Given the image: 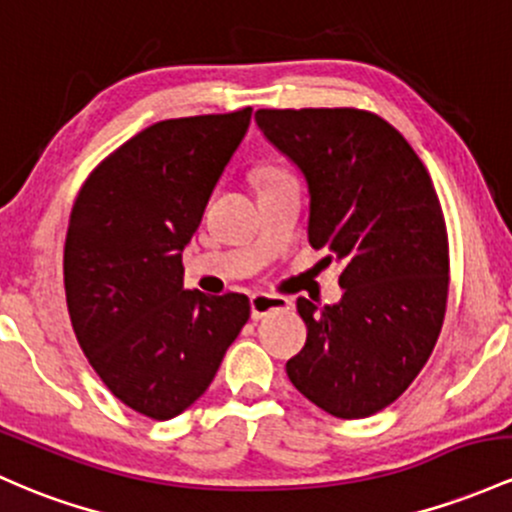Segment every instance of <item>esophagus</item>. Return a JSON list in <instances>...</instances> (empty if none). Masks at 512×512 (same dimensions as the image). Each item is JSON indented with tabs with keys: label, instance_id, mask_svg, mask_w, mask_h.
Here are the masks:
<instances>
[{
	"label": "esophagus",
	"instance_id": "obj_1",
	"mask_svg": "<svg viewBox=\"0 0 512 512\" xmlns=\"http://www.w3.org/2000/svg\"><path fill=\"white\" fill-rule=\"evenodd\" d=\"M279 308H289V299L277 294H252L250 296V313L252 320L265 318L267 313L279 311Z\"/></svg>",
	"mask_w": 512,
	"mask_h": 512
}]
</instances>
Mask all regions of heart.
I'll use <instances>...</instances> for the list:
<instances>
[{
  "mask_svg": "<svg viewBox=\"0 0 512 512\" xmlns=\"http://www.w3.org/2000/svg\"><path fill=\"white\" fill-rule=\"evenodd\" d=\"M282 177H291L289 172L282 170V167H265V170H260V182L262 184L274 182V179H282Z\"/></svg>",
  "mask_w": 512,
  "mask_h": 512,
  "instance_id": "b5f03b06",
  "label": "heart"
}]
</instances>
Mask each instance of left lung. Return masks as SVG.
<instances>
[{
    "label": "left lung",
    "instance_id": "1",
    "mask_svg": "<svg viewBox=\"0 0 512 512\" xmlns=\"http://www.w3.org/2000/svg\"><path fill=\"white\" fill-rule=\"evenodd\" d=\"M255 121L306 177L308 243L342 267L338 303L296 301L308 338L286 374L325 413L369 418L413 384L442 330L440 199L408 140L372 111L260 109Z\"/></svg>",
    "mask_w": 512,
    "mask_h": 512
}]
</instances>
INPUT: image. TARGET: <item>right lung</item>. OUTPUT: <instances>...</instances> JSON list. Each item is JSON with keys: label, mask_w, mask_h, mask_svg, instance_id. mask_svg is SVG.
<instances>
[{"label": "right lung", "mask_w": 512, "mask_h": 512, "mask_svg": "<svg viewBox=\"0 0 512 512\" xmlns=\"http://www.w3.org/2000/svg\"><path fill=\"white\" fill-rule=\"evenodd\" d=\"M252 109L160 121L87 177L65 238L77 342L106 389L153 420L187 411L250 318L245 294L184 289L192 240Z\"/></svg>", "instance_id": "1"}]
</instances>
